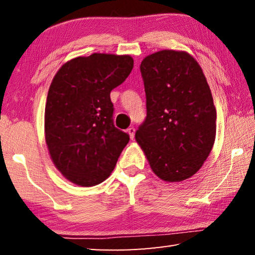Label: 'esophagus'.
Instances as JSON below:
<instances>
[{
    "label": "esophagus",
    "mask_w": 255,
    "mask_h": 255,
    "mask_svg": "<svg viewBox=\"0 0 255 255\" xmlns=\"http://www.w3.org/2000/svg\"><path fill=\"white\" fill-rule=\"evenodd\" d=\"M127 132L129 133V136H130L131 139H133V137H135V128L133 127H130L127 129Z\"/></svg>",
    "instance_id": "1"
}]
</instances>
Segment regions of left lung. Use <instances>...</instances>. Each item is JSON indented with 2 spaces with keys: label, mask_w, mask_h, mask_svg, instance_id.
I'll list each match as a JSON object with an SVG mask.
<instances>
[{
  "label": "left lung",
  "mask_w": 255,
  "mask_h": 255,
  "mask_svg": "<svg viewBox=\"0 0 255 255\" xmlns=\"http://www.w3.org/2000/svg\"><path fill=\"white\" fill-rule=\"evenodd\" d=\"M140 73L146 118L136 131L137 143L158 178L189 179L216 137V108L201 67L185 51L161 50L143 59Z\"/></svg>",
  "instance_id": "obj_1"
}]
</instances>
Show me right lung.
Here are the masks:
<instances>
[{"label":"right lung","instance_id":"obj_1","mask_svg":"<svg viewBox=\"0 0 255 255\" xmlns=\"http://www.w3.org/2000/svg\"><path fill=\"white\" fill-rule=\"evenodd\" d=\"M133 67L128 55L92 54L59 68L49 86L45 133L55 166L71 182L92 187L114 171L129 135L115 127L110 92Z\"/></svg>","mask_w":255,"mask_h":255}]
</instances>
